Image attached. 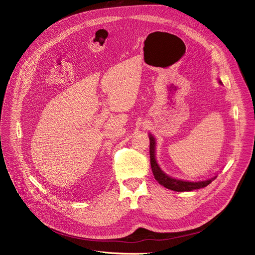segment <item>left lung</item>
<instances>
[{"instance_id": "1", "label": "left lung", "mask_w": 255, "mask_h": 255, "mask_svg": "<svg viewBox=\"0 0 255 255\" xmlns=\"http://www.w3.org/2000/svg\"><path fill=\"white\" fill-rule=\"evenodd\" d=\"M150 159H151V167L155 180L160 184L164 186L165 188L173 190V191H191L194 189L204 188V187L208 186L212 181L215 180L217 176H214L212 178H209L207 180L196 181V182H189L184 181L180 179H173L169 176H167L165 172H163L160 167L158 166L156 159H155V138L150 135Z\"/></svg>"}]
</instances>
